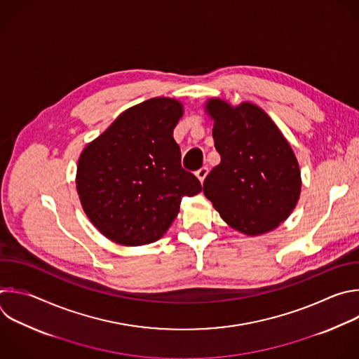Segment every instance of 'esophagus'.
<instances>
[{"mask_svg":"<svg viewBox=\"0 0 359 359\" xmlns=\"http://www.w3.org/2000/svg\"><path fill=\"white\" fill-rule=\"evenodd\" d=\"M207 175H208V168H205V166H203L201 169H198V170L196 172V176H197V179L200 180V183L204 182V179L207 177Z\"/></svg>","mask_w":359,"mask_h":359,"instance_id":"1","label":"esophagus"}]
</instances>
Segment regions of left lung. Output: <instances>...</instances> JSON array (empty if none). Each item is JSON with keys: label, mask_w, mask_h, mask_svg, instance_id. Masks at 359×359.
<instances>
[{"label": "left lung", "mask_w": 359, "mask_h": 359, "mask_svg": "<svg viewBox=\"0 0 359 359\" xmlns=\"http://www.w3.org/2000/svg\"><path fill=\"white\" fill-rule=\"evenodd\" d=\"M204 111L214 121V147L221 156L203 183L204 196L235 231L250 236L273 231L292 214L302 190L290 144L250 101L232 105L211 97Z\"/></svg>", "instance_id": "left-lung-1"}]
</instances>
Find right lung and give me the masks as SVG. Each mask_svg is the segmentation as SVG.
<instances>
[{"label": "right lung", "mask_w": 359, "mask_h": 359, "mask_svg": "<svg viewBox=\"0 0 359 359\" xmlns=\"http://www.w3.org/2000/svg\"><path fill=\"white\" fill-rule=\"evenodd\" d=\"M176 98L155 97L123 114L80 154L76 189L91 224L109 241L138 247L158 241L184 196L201 191L180 165L173 130L183 116Z\"/></svg>", "instance_id": "obj_1"}]
</instances>
